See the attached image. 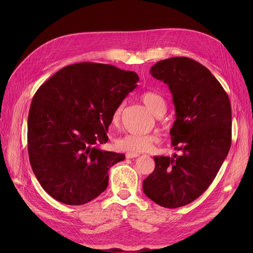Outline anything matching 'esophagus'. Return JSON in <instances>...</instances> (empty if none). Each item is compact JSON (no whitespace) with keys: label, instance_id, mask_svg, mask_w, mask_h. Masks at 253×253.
Returning <instances> with one entry per match:
<instances>
[{"label":"esophagus","instance_id":"1","mask_svg":"<svg viewBox=\"0 0 253 253\" xmlns=\"http://www.w3.org/2000/svg\"><path fill=\"white\" fill-rule=\"evenodd\" d=\"M138 156H139V154H137V153H126V158H127V159L136 158V157H138Z\"/></svg>","mask_w":253,"mask_h":253}]
</instances>
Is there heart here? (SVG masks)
<instances>
[{"label":"heart","instance_id":"obj_1","mask_svg":"<svg viewBox=\"0 0 253 253\" xmlns=\"http://www.w3.org/2000/svg\"><path fill=\"white\" fill-rule=\"evenodd\" d=\"M142 102L145 106L156 115L161 109L165 108V101L161 95L153 91H145L140 95ZM123 111V104H120L113 114V123H117L121 117ZM158 141V136L155 134H137L128 133L116 140L119 149L128 153H141L149 151L155 142Z\"/></svg>","mask_w":253,"mask_h":253}]
</instances>
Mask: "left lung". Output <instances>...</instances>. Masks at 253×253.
Returning a JSON list of instances; mask_svg holds the SVG:
<instances>
[{
    "label": "left lung",
    "instance_id": "1",
    "mask_svg": "<svg viewBox=\"0 0 253 253\" xmlns=\"http://www.w3.org/2000/svg\"><path fill=\"white\" fill-rule=\"evenodd\" d=\"M168 85L175 106L172 145L182 154L154 157L156 167L143 180L144 194L166 208L200 197L215 178L232 141V110L227 92L210 71L188 57L158 61L150 71Z\"/></svg>",
    "mask_w": 253,
    "mask_h": 253
}]
</instances>
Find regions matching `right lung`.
I'll use <instances>...</instances> for the list:
<instances>
[{"instance_id":"add662e5","label":"right lung","mask_w":253,"mask_h":253,"mask_svg":"<svg viewBox=\"0 0 253 253\" xmlns=\"http://www.w3.org/2000/svg\"><path fill=\"white\" fill-rule=\"evenodd\" d=\"M136 73L111 64L65 66L40 86L28 121V150L34 173L55 200L82 205L109 183L108 172L125 155L102 151L113 114L136 88Z\"/></svg>"}]
</instances>
